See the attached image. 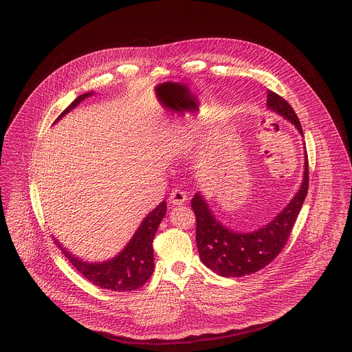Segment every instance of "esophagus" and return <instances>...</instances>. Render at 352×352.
I'll return each instance as SVG.
<instances>
[{
	"label": "esophagus",
	"instance_id": "obj_1",
	"mask_svg": "<svg viewBox=\"0 0 352 352\" xmlns=\"http://www.w3.org/2000/svg\"><path fill=\"white\" fill-rule=\"evenodd\" d=\"M168 202L171 205H175V206H179V205H184L186 202V193L179 190V189H175L170 193V197H168Z\"/></svg>",
	"mask_w": 352,
	"mask_h": 352
}]
</instances>
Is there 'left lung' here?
<instances>
[{"mask_svg":"<svg viewBox=\"0 0 352 352\" xmlns=\"http://www.w3.org/2000/svg\"><path fill=\"white\" fill-rule=\"evenodd\" d=\"M267 107L288 120L304 136L302 126L281 96L267 90ZM309 186L308 156L305 152L304 178L285 209L269 224L252 232H236L223 226L209 209L204 195L196 192L190 200L196 216V245L200 261L221 277H242L259 272L281 252L295 220L304 205Z\"/></svg>","mask_w":352,"mask_h":352,"instance_id":"8db88e82","label":"left lung"}]
</instances>
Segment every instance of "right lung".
Wrapping results in <instances>:
<instances>
[{
  "label": "right lung",
  "mask_w": 352,
  "mask_h": 352,
  "mask_svg": "<svg viewBox=\"0 0 352 352\" xmlns=\"http://www.w3.org/2000/svg\"><path fill=\"white\" fill-rule=\"evenodd\" d=\"M91 94L93 91L78 96V98H75L74 102L60 114L56 122ZM166 212L167 204L162 202L153 212H150L144 217V220L142 221V224L139 226V228L136 230V232L121 252L116 258L106 262L89 263L80 261L71 252H68L65 248H63V245L58 241H56V243L58 245V248H61L63 254L67 256L69 263L91 284L104 289L128 292L144 285V283L153 273V239L163 217L166 216Z\"/></svg>",
  "instance_id": "1"
}]
</instances>
